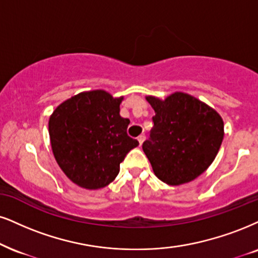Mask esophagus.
Returning <instances> with one entry per match:
<instances>
[{
	"instance_id": "34e87169",
	"label": "esophagus",
	"mask_w": 258,
	"mask_h": 258,
	"mask_svg": "<svg viewBox=\"0 0 258 258\" xmlns=\"http://www.w3.org/2000/svg\"><path fill=\"white\" fill-rule=\"evenodd\" d=\"M145 140H146V136H145V135H140V136H139V138H138V141H139L140 146H141L142 144H144Z\"/></svg>"
}]
</instances>
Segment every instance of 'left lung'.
Wrapping results in <instances>:
<instances>
[{
  "instance_id": "8db88e82",
  "label": "left lung",
  "mask_w": 258,
  "mask_h": 258,
  "mask_svg": "<svg viewBox=\"0 0 258 258\" xmlns=\"http://www.w3.org/2000/svg\"><path fill=\"white\" fill-rule=\"evenodd\" d=\"M154 126L142 145L154 174L168 185L189 183L211 166L224 139V122L211 106L176 92L165 100L148 95Z\"/></svg>"
}]
</instances>
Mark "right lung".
Instances as JSON below:
<instances>
[{
    "mask_svg": "<svg viewBox=\"0 0 258 258\" xmlns=\"http://www.w3.org/2000/svg\"><path fill=\"white\" fill-rule=\"evenodd\" d=\"M122 100L103 90L82 92L63 101L50 116L52 153L66 176L79 186L109 185L125 155L139 146L126 134L130 120L120 117Z\"/></svg>",
    "mask_w": 258,
    "mask_h": 258,
    "instance_id": "1",
    "label": "right lung"
}]
</instances>
